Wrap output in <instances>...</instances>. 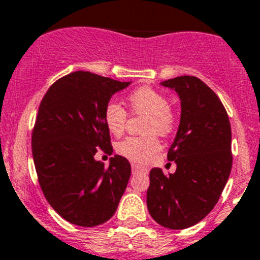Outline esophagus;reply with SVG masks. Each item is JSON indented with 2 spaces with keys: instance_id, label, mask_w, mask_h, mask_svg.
<instances>
[{
  "instance_id": "1",
  "label": "esophagus",
  "mask_w": 260,
  "mask_h": 260,
  "mask_svg": "<svg viewBox=\"0 0 260 260\" xmlns=\"http://www.w3.org/2000/svg\"><path fill=\"white\" fill-rule=\"evenodd\" d=\"M138 171H144V168L140 166H137V164H132V172H138Z\"/></svg>"
}]
</instances>
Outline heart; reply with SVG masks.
<instances>
[{
  "label": "heart",
  "instance_id": "heart-1",
  "mask_svg": "<svg viewBox=\"0 0 260 260\" xmlns=\"http://www.w3.org/2000/svg\"><path fill=\"white\" fill-rule=\"evenodd\" d=\"M128 104L133 113L145 114L142 137H127L116 146V151L133 163H146L160 149V136H168L174 127V113L168 105L167 97L161 92L149 86L133 89L127 96ZM104 122L113 136L124 132L127 123V111L115 101H109L104 108Z\"/></svg>",
  "mask_w": 260,
  "mask_h": 260
}]
</instances>
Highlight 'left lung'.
<instances>
[{
  "instance_id": "obj_1",
  "label": "left lung",
  "mask_w": 260,
  "mask_h": 260,
  "mask_svg": "<svg viewBox=\"0 0 260 260\" xmlns=\"http://www.w3.org/2000/svg\"><path fill=\"white\" fill-rule=\"evenodd\" d=\"M178 93L181 120L168 160L174 173L150 171L146 203L150 215L171 230L188 229L219 200L232 168L231 124L219 97L191 75L161 82Z\"/></svg>"
}]
</instances>
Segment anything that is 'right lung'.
<instances>
[{"mask_svg":"<svg viewBox=\"0 0 260 260\" xmlns=\"http://www.w3.org/2000/svg\"><path fill=\"white\" fill-rule=\"evenodd\" d=\"M129 83L78 70L57 79L40 104L31 133L38 182L53 210L75 225L110 219L128 185L125 157L114 155L105 167L94 154H113L104 108Z\"/></svg>","mask_w":260,"mask_h":260,"instance_id":"1","label":"right lung"}]
</instances>
